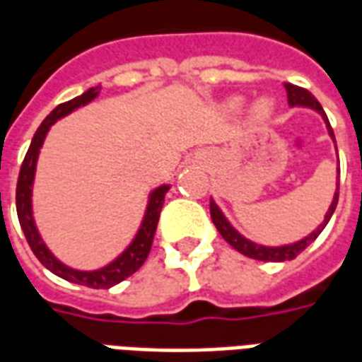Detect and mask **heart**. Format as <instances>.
<instances>
[{
	"mask_svg": "<svg viewBox=\"0 0 362 362\" xmlns=\"http://www.w3.org/2000/svg\"><path fill=\"white\" fill-rule=\"evenodd\" d=\"M236 106V100L235 103H233ZM269 112H272V104L267 103V100H259V103H256L254 104V116H256V118H267V116H269Z\"/></svg>",
	"mask_w": 362,
	"mask_h": 362,
	"instance_id": "obj_1",
	"label": "heart"
}]
</instances>
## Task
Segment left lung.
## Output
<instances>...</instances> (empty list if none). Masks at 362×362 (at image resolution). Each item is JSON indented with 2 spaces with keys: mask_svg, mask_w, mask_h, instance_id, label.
<instances>
[{
  "mask_svg": "<svg viewBox=\"0 0 362 362\" xmlns=\"http://www.w3.org/2000/svg\"><path fill=\"white\" fill-rule=\"evenodd\" d=\"M285 90H287V98H288V104L291 106H304V108H312V110H316L324 118L327 126V132H329V137L335 141V135H334V129L329 126V119H327L326 112L322 108V104L312 96V93H308L306 89L303 87H296V85H291V83H285ZM337 199H339V188H335V194H334V202L329 205V209H327L326 217L324 221L320 223V227L316 230H312L310 235L304 236L303 240H298V243H293V244H287V246H262V244H256L248 240V238H244L238 230H236L230 223L227 221V217L223 215L219 207L215 202H209V211H211V219H213V225L217 227V230L221 233V236L227 240L235 250H238L240 254L244 256H248V258H254V259H259V262H287V259H295L300 252L306 248V246H310L318 235L324 230V227L327 225V221L332 219V215L335 211V205H337Z\"/></svg>",
  "mask_w": 362,
  "mask_h": 362,
  "instance_id": "left-lung-1",
  "label": "left lung"
}]
</instances>
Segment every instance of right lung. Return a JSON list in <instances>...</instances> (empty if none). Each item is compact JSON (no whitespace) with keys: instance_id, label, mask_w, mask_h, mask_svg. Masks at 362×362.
I'll list each match as a JSON object with an SVG mask.
<instances>
[{"instance_id":"1","label":"right lung","mask_w":362,"mask_h":362,"mask_svg":"<svg viewBox=\"0 0 362 362\" xmlns=\"http://www.w3.org/2000/svg\"><path fill=\"white\" fill-rule=\"evenodd\" d=\"M100 93L98 87L85 90L81 96H75L74 100H67L64 104H58L54 110L46 116L40 127L36 129L35 137L30 141L25 160L21 165L19 180H17V215H19V223L25 238H27L30 250L35 252V256L44 267H48L52 273H56L58 277L77 285H85L90 288H110L114 285H118L119 281L127 279L129 275H134L139 267L145 264V259L149 256L151 244H153V236L157 230L158 217H160V209L165 204V196L170 186H158L157 189H153L149 196V204H147V211L143 217V223L137 235L132 240V244L127 246L126 250L119 254L118 258L110 262L108 266L95 269V272H79L74 267H67L66 264H62L50 250L48 246L44 244L42 236L38 233V228L35 225V217H33V182H35V173H36V160H38V153L42 147L44 137L59 118L67 116L69 112L81 108L85 104H89L93 98H96Z\"/></svg>"}]
</instances>
